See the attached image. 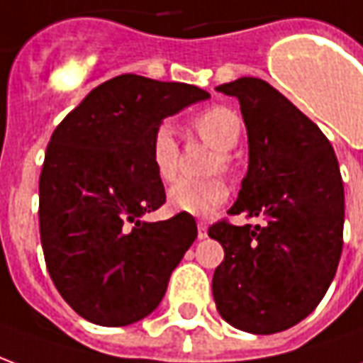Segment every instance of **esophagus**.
<instances>
[{
    "instance_id": "34e87169",
    "label": "esophagus",
    "mask_w": 363,
    "mask_h": 363,
    "mask_svg": "<svg viewBox=\"0 0 363 363\" xmlns=\"http://www.w3.org/2000/svg\"><path fill=\"white\" fill-rule=\"evenodd\" d=\"M196 225H198V239H206V237H208V223L200 220Z\"/></svg>"
}]
</instances>
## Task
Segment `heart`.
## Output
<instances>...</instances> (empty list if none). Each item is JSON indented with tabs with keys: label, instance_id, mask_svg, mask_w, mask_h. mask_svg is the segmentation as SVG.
<instances>
[{
	"label": "heart",
	"instance_id": "b5f03b06",
	"mask_svg": "<svg viewBox=\"0 0 363 363\" xmlns=\"http://www.w3.org/2000/svg\"><path fill=\"white\" fill-rule=\"evenodd\" d=\"M192 126L196 134L204 140L210 147L218 151L212 161L210 171L229 173L233 169L231 151L241 138V118L228 106H210L198 114ZM151 163L161 181H171L177 174L179 163V145L174 140L173 130L169 124L161 126L153 132L151 138ZM229 196V189L220 177L204 179V181H190L179 179L167 192L169 204L179 212L192 213V216H206L220 208Z\"/></svg>",
	"mask_w": 363,
	"mask_h": 363
}]
</instances>
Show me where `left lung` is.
<instances>
[{"instance_id":"obj_1","label":"left lung","mask_w":363,"mask_h":363,"mask_svg":"<svg viewBox=\"0 0 363 363\" xmlns=\"http://www.w3.org/2000/svg\"><path fill=\"white\" fill-rule=\"evenodd\" d=\"M218 91L239 101L249 138V171L228 213L267 223L221 220L208 229L225 252L213 272V299L231 327L274 335L305 319L335 278L342 177L327 135L270 83L241 77Z\"/></svg>"}]
</instances>
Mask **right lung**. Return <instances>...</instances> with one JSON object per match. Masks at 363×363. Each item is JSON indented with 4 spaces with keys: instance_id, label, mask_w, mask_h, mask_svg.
<instances>
[{
    "instance_id": "obj_1",
    "label": "right lung",
    "mask_w": 363,
    "mask_h": 363,
    "mask_svg": "<svg viewBox=\"0 0 363 363\" xmlns=\"http://www.w3.org/2000/svg\"><path fill=\"white\" fill-rule=\"evenodd\" d=\"M208 96L124 74L95 87L54 130L38 182L40 241L54 286L83 319L132 325L165 296L198 229L186 212L142 221L167 198L151 138L167 116Z\"/></svg>"
}]
</instances>
